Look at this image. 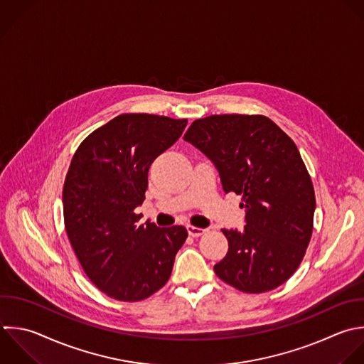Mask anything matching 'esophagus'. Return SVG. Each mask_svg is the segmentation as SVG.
<instances>
[{
	"label": "esophagus",
	"instance_id": "1",
	"mask_svg": "<svg viewBox=\"0 0 364 364\" xmlns=\"http://www.w3.org/2000/svg\"><path fill=\"white\" fill-rule=\"evenodd\" d=\"M186 229H188V233H189L192 237H199V236H202V235L206 232V229L196 228V226H192V225H188Z\"/></svg>",
	"mask_w": 364,
	"mask_h": 364
}]
</instances>
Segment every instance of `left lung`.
Wrapping results in <instances>:
<instances>
[{
	"mask_svg": "<svg viewBox=\"0 0 364 364\" xmlns=\"http://www.w3.org/2000/svg\"><path fill=\"white\" fill-rule=\"evenodd\" d=\"M183 139L216 166L226 193L242 196L243 230L222 229L226 256L219 279L245 293L283 284L304 257L313 232L314 189L294 142L263 115H210Z\"/></svg>",
	"mask_w": 364,
	"mask_h": 364,
	"instance_id": "obj_1",
	"label": "left lung"
}]
</instances>
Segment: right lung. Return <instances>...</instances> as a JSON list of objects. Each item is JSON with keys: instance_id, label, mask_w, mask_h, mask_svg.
Listing matches in <instances>:
<instances>
[{"instance_id": "add662e5", "label": "right lung", "mask_w": 364, "mask_h": 364, "mask_svg": "<svg viewBox=\"0 0 364 364\" xmlns=\"http://www.w3.org/2000/svg\"><path fill=\"white\" fill-rule=\"evenodd\" d=\"M188 119L122 114L75 151L63 189L71 246L90 280L119 301L162 289L188 237L183 226L139 223L151 164L182 135Z\"/></svg>"}]
</instances>
